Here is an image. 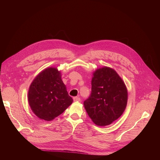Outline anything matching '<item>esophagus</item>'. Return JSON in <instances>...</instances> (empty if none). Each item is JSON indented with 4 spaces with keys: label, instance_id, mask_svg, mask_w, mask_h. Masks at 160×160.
<instances>
[{
    "label": "esophagus",
    "instance_id": "1",
    "mask_svg": "<svg viewBox=\"0 0 160 160\" xmlns=\"http://www.w3.org/2000/svg\"><path fill=\"white\" fill-rule=\"evenodd\" d=\"M73 101H75V102H79V101H81V99H80V98H79V97H74Z\"/></svg>",
    "mask_w": 160,
    "mask_h": 160
}]
</instances>
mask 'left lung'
<instances>
[{"label":"left lung","mask_w":160,"mask_h":160,"mask_svg":"<svg viewBox=\"0 0 160 160\" xmlns=\"http://www.w3.org/2000/svg\"><path fill=\"white\" fill-rule=\"evenodd\" d=\"M128 90L113 69H96L91 80V93L84 101L89 118L99 126L110 125L123 114L128 103Z\"/></svg>","instance_id":"left-lung-1"}]
</instances>
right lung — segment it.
I'll list each match as a JSON object with an SVG mask.
<instances>
[{
	"mask_svg": "<svg viewBox=\"0 0 160 160\" xmlns=\"http://www.w3.org/2000/svg\"><path fill=\"white\" fill-rule=\"evenodd\" d=\"M28 101L32 112L41 119L52 121L72 103L61 72L55 67H48L38 73L31 83Z\"/></svg>",
	"mask_w": 160,
	"mask_h": 160,
	"instance_id": "add662e5",
	"label": "right lung"
}]
</instances>
